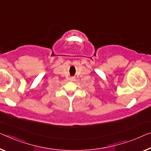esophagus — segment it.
Returning a JSON list of instances; mask_svg holds the SVG:
<instances>
[{"mask_svg":"<svg viewBox=\"0 0 151 151\" xmlns=\"http://www.w3.org/2000/svg\"><path fill=\"white\" fill-rule=\"evenodd\" d=\"M74 79H75V78H74L73 77L70 78V79H69V80H70V81H74Z\"/></svg>","mask_w":151,"mask_h":151,"instance_id":"esophagus-1","label":"esophagus"}]
</instances>
